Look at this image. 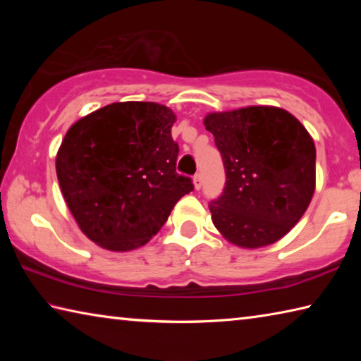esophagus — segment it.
Masks as SVG:
<instances>
[{
	"mask_svg": "<svg viewBox=\"0 0 361 361\" xmlns=\"http://www.w3.org/2000/svg\"><path fill=\"white\" fill-rule=\"evenodd\" d=\"M192 181H194V188H195V189L202 188V175H200V173H195Z\"/></svg>",
	"mask_w": 361,
	"mask_h": 361,
	"instance_id": "obj_1",
	"label": "esophagus"
}]
</instances>
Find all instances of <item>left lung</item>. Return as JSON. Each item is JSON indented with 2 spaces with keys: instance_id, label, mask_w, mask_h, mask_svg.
<instances>
[{
  "instance_id": "obj_1",
  "label": "left lung",
  "mask_w": 361,
  "mask_h": 361,
  "mask_svg": "<svg viewBox=\"0 0 361 361\" xmlns=\"http://www.w3.org/2000/svg\"><path fill=\"white\" fill-rule=\"evenodd\" d=\"M226 183L209 204L215 228L234 245L259 248L290 232L315 191V145L295 116L276 106L210 113Z\"/></svg>"
}]
</instances>
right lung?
Listing matches in <instances>:
<instances>
[{
    "instance_id": "add662e5",
    "label": "right lung",
    "mask_w": 361,
    "mask_h": 361,
    "mask_svg": "<svg viewBox=\"0 0 361 361\" xmlns=\"http://www.w3.org/2000/svg\"><path fill=\"white\" fill-rule=\"evenodd\" d=\"M173 111L152 102L111 103L66 132L56 159L60 189L79 228L102 248L145 245L194 189L176 173Z\"/></svg>"
}]
</instances>
